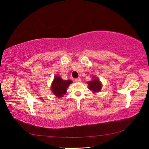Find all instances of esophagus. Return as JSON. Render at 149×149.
Masks as SVG:
<instances>
[{"label":"esophagus","instance_id":"34e87169","mask_svg":"<svg viewBox=\"0 0 149 149\" xmlns=\"http://www.w3.org/2000/svg\"><path fill=\"white\" fill-rule=\"evenodd\" d=\"M80 81H81V79H80L79 78H76V79H75V81L77 82V83L80 82Z\"/></svg>","mask_w":149,"mask_h":149}]
</instances>
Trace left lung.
I'll list each match as a JSON object with an SVG mask.
<instances>
[{
  "mask_svg": "<svg viewBox=\"0 0 149 149\" xmlns=\"http://www.w3.org/2000/svg\"><path fill=\"white\" fill-rule=\"evenodd\" d=\"M93 79L88 82L89 89L93 91V93H98L101 91L102 88V84L101 83L100 79L96 77H93Z\"/></svg>",
  "mask_w": 149,
  "mask_h": 149,
  "instance_id": "obj_1",
  "label": "left lung"
}]
</instances>
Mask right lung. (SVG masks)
<instances>
[{"label":"right lung","mask_w":149,"mask_h":149,"mask_svg":"<svg viewBox=\"0 0 149 149\" xmlns=\"http://www.w3.org/2000/svg\"><path fill=\"white\" fill-rule=\"evenodd\" d=\"M72 83L71 80H63L60 76H55L51 86L52 91L56 96L63 97L66 93V89Z\"/></svg>","instance_id":"1"}]
</instances>
